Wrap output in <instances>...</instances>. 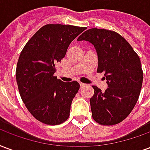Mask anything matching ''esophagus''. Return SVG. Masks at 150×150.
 Here are the masks:
<instances>
[{"label":"esophagus","instance_id":"obj_1","mask_svg":"<svg viewBox=\"0 0 150 150\" xmlns=\"http://www.w3.org/2000/svg\"><path fill=\"white\" fill-rule=\"evenodd\" d=\"M79 85H80V88H83V87L86 86V84H85V83H81V82H79Z\"/></svg>","mask_w":150,"mask_h":150}]
</instances>
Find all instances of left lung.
Returning <instances> with one entry per match:
<instances>
[{
	"label": "left lung",
	"mask_w": 150,
	"mask_h": 150,
	"mask_svg": "<svg viewBox=\"0 0 150 150\" xmlns=\"http://www.w3.org/2000/svg\"><path fill=\"white\" fill-rule=\"evenodd\" d=\"M77 40L94 46L98 56L97 71L104 72L107 80L108 88L104 92L92 86L94 95L90 104L93 119L102 125L121 122L133 109L142 89L143 71L139 56L114 31L92 28Z\"/></svg>",
	"instance_id": "1"
}]
</instances>
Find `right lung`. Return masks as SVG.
<instances>
[{"mask_svg":"<svg viewBox=\"0 0 150 150\" xmlns=\"http://www.w3.org/2000/svg\"><path fill=\"white\" fill-rule=\"evenodd\" d=\"M85 27L48 24L28 41L18 59L16 79L21 100L41 122L55 125L68 119L72 100L79 89L77 81L64 83L54 76L55 64Z\"/></svg>","mask_w":150,"mask_h":150,"instance_id":"1","label":"right lung"}]
</instances>
